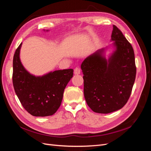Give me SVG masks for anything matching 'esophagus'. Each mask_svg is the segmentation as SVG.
<instances>
[{"label":"esophagus","instance_id":"esophagus-1","mask_svg":"<svg viewBox=\"0 0 151 151\" xmlns=\"http://www.w3.org/2000/svg\"><path fill=\"white\" fill-rule=\"evenodd\" d=\"M74 74L76 75H78L81 74V68L79 67H76L74 70Z\"/></svg>","mask_w":151,"mask_h":151}]
</instances>
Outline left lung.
Returning <instances> with one entry per match:
<instances>
[{"label":"left lung","mask_w":151,"mask_h":151,"mask_svg":"<svg viewBox=\"0 0 151 151\" xmlns=\"http://www.w3.org/2000/svg\"><path fill=\"white\" fill-rule=\"evenodd\" d=\"M111 40L116 47L108 60L99 50L81 64L84 94L95 113L107 114L125 106L129 100L136 76L135 55L132 45L120 29L113 25Z\"/></svg>","instance_id":"1"}]
</instances>
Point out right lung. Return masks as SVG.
Returning a JSON list of instances; mask_svg holds the SVG:
<instances>
[{
    "label": "right lung",
    "mask_w": 151,
    "mask_h": 151,
    "mask_svg": "<svg viewBox=\"0 0 151 151\" xmlns=\"http://www.w3.org/2000/svg\"><path fill=\"white\" fill-rule=\"evenodd\" d=\"M21 45L13 57L12 83L15 93L22 106L31 115H52L60 106L63 91L74 70L72 68L55 70L42 77L31 75L20 61Z\"/></svg>",
    "instance_id": "obj_1"
}]
</instances>
